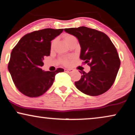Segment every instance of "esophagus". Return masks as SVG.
I'll return each mask as SVG.
<instances>
[{
  "label": "esophagus",
  "instance_id": "1",
  "mask_svg": "<svg viewBox=\"0 0 135 135\" xmlns=\"http://www.w3.org/2000/svg\"><path fill=\"white\" fill-rule=\"evenodd\" d=\"M65 71L66 72L71 73V72H72L73 70L72 69H65Z\"/></svg>",
  "mask_w": 135,
  "mask_h": 135
}]
</instances>
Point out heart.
<instances>
[{"label":"heart","mask_w":135,"mask_h":135,"mask_svg":"<svg viewBox=\"0 0 135 135\" xmlns=\"http://www.w3.org/2000/svg\"><path fill=\"white\" fill-rule=\"evenodd\" d=\"M64 38H65V41L66 43L67 44H69L70 42H71V41L74 40V39L76 38L74 36H73V35H69V34H66V35H65ZM54 43H55V40H53L52 42V47L53 45H54ZM63 63H64L65 65L69 64V59H68L67 58H65V59H63Z\"/></svg>","instance_id":"b5f03b06"}]
</instances>
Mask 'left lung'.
I'll list each match as a JSON object with an SVG mask.
<instances>
[{"label": "left lung", "mask_w": 135, "mask_h": 135, "mask_svg": "<svg viewBox=\"0 0 135 135\" xmlns=\"http://www.w3.org/2000/svg\"><path fill=\"white\" fill-rule=\"evenodd\" d=\"M65 32L78 39L80 59L90 66L88 73L81 72L76 87L85 94L98 96L110 89L117 76L120 60L115 46L103 32L86 27L65 28Z\"/></svg>", "instance_id": "1"}]
</instances>
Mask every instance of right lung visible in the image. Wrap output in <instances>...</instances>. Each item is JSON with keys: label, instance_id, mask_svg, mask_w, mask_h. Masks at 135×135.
<instances>
[{"label": "right lung", "instance_id": "add662e5", "mask_svg": "<svg viewBox=\"0 0 135 135\" xmlns=\"http://www.w3.org/2000/svg\"><path fill=\"white\" fill-rule=\"evenodd\" d=\"M64 30L45 28L24 35L12 51L8 70L17 89L29 97L42 95L52 86L61 68L55 71H44L45 56L50 54L51 41Z\"/></svg>", "mask_w": 135, "mask_h": 135}]
</instances>
